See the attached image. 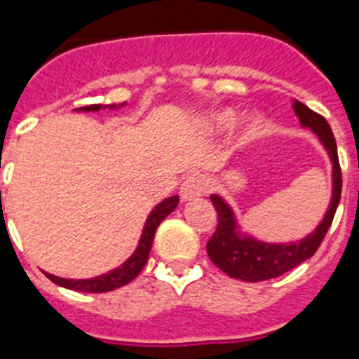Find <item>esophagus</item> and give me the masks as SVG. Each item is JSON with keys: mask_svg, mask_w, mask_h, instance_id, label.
<instances>
[{"mask_svg": "<svg viewBox=\"0 0 359 359\" xmlns=\"http://www.w3.org/2000/svg\"><path fill=\"white\" fill-rule=\"evenodd\" d=\"M207 190L208 180L201 173H191L180 184V197H182V201H191V199H199L201 196H205Z\"/></svg>", "mask_w": 359, "mask_h": 359, "instance_id": "1", "label": "esophagus"}]
</instances>
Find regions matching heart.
Instances as JSON below:
<instances>
[{
  "mask_svg": "<svg viewBox=\"0 0 359 359\" xmlns=\"http://www.w3.org/2000/svg\"><path fill=\"white\" fill-rule=\"evenodd\" d=\"M235 119L236 117L233 111H222V114L214 115L212 119H210V124H212L214 130L222 132V130L233 128ZM259 128H261V119H259V117H250V119H248V123H245V135H248V137L255 135L257 132H259Z\"/></svg>",
  "mask_w": 359,
  "mask_h": 359,
  "instance_id": "b5f03b06",
  "label": "heart"
}]
</instances>
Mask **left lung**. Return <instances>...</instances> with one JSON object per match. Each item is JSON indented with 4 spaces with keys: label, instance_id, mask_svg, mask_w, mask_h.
I'll return each instance as SVG.
<instances>
[{
    "label": "left lung",
    "instance_id": "left-lung-1",
    "mask_svg": "<svg viewBox=\"0 0 359 359\" xmlns=\"http://www.w3.org/2000/svg\"><path fill=\"white\" fill-rule=\"evenodd\" d=\"M294 111L300 117V123L304 126H309L318 135V140L323 141V145L326 147V151L332 158V163H334V196H332L328 212L320 222V225L315 229V233H311L300 242L266 244V242L251 238V236L238 235L235 214H233L229 205L219 196H210V201L214 203L216 212H218V227L207 242V253L210 261L231 278L251 281V283L279 278L281 273L289 272L294 266H298L300 262L315 255V251L318 250V245L323 244L324 236L334 222L335 210H337L341 199V186H343L334 132L330 128L328 121L324 119L323 115H318L317 111L307 108L306 104L294 100Z\"/></svg>",
    "mask_w": 359,
    "mask_h": 359
}]
</instances>
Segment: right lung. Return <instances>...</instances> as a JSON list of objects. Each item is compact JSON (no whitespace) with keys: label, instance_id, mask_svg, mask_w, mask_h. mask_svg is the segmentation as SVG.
Instances as JSON below:
<instances>
[{"label":"right lung","instance_id":"right-lung-1","mask_svg":"<svg viewBox=\"0 0 359 359\" xmlns=\"http://www.w3.org/2000/svg\"><path fill=\"white\" fill-rule=\"evenodd\" d=\"M124 106V102L121 104ZM102 108L100 104H91V106H83V108H78L81 111H98ZM115 108V106H111ZM179 205V196L168 197L163 199L160 205H158L154 210L151 212L149 219H147L145 229H143V236L140 240V245L137 250L134 251V255L130 257L128 261L121 264L119 268H115L111 272L104 273V276H98V278L93 279H63L57 278V276H52V273H46L48 279H52L53 283L61 285L65 289L70 290H80V292H108V290H115L123 287V285L130 283L132 279L137 278V273L143 270V266L147 264V259H149V253H151L152 240H154V233H156L158 225L165 216L173 212L175 208Z\"/></svg>","mask_w":359,"mask_h":359}]
</instances>
